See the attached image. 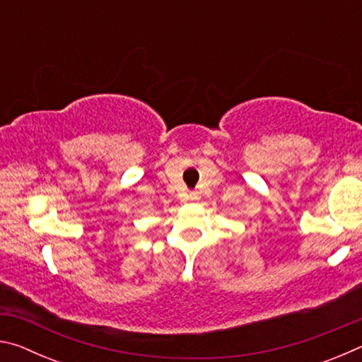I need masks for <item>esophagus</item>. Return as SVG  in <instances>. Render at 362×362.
<instances>
[{
  "label": "esophagus",
  "mask_w": 362,
  "mask_h": 362,
  "mask_svg": "<svg viewBox=\"0 0 362 362\" xmlns=\"http://www.w3.org/2000/svg\"><path fill=\"white\" fill-rule=\"evenodd\" d=\"M189 198H193V194H189Z\"/></svg>",
  "instance_id": "obj_1"
}]
</instances>
